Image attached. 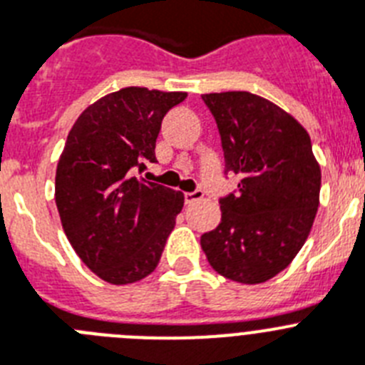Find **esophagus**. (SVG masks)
Returning a JSON list of instances; mask_svg holds the SVG:
<instances>
[{"instance_id":"1","label":"esophagus","mask_w":365,"mask_h":365,"mask_svg":"<svg viewBox=\"0 0 365 365\" xmlns=\"http://www.w3.org/2000/svg\"><path fill=\"white\" fill-rule=\"evenodd\" d=\"M183 198H185V204H192V202H198L204 198V191H202V189H197V191L192 192H185Z\"/></svg>"}]
</instances>
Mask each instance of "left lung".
I'll list each match as a JSON object with an SVG mask.
<instances>
[{"label": "left lung", "mask_w": 365, "mask_h": 365, "mask_svg": "<svg viewBox=\"0 0 365 365\" xmlns=\"http://www.w3.org/2000/svg\"><path fill=\"white\" fill-rule=\"evenodd\" d=\"M217 122L225 174L241 178L219 200L220 225L200 237L207 262L241 284H262L292 263L314 225L321 168L310 135L256 94H202Z\"/></svg>", "instance_id": "1"}]
</instances>
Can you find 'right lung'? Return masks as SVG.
I'll return each instance as SVG.
<instances>
[{
	"instance_id": "1",
	"label": "right lung",
	"mask_w": 365,
	"mask_h": 365,
	"mask_svg": "<svg viewBox=\"0 0 365 365\" xmlns=\"http://www.w3.org/2000/svg\"><path fill=\"white\" fill-rule=\"evenodd\" d=\"M185 93L128 87L87 107L55 174V204L70 245L102 280L122 286L158 267L183 195L139 178L155 159L161 120Z\"/></svg>"
}]
</instances>
